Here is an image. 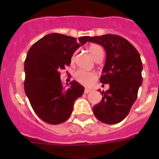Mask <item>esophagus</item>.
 I'll use <instances>...</instances> for the list:
<instances>
[{"mask_svg":"<svg viewBox=\"0 0 159 159\" xmlns=\"http://www.w3.org/2000/svg\"><path fill=\"white\" fill-rule=\"evenodd\" d=\"M91 92H92V90L88 89V88H85V90H84V93L85 94H88Z\"/></svg>","mask_w":159,"mask_h":159,"instance_id":"34e87169","label":"esophagus"}]
</instances>
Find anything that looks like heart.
<instances>
[{
    "instance_id": "heart-1",
    "label": "heart",
    "mask_w": 159,
    "mask_h": 159,
    "mask_svg": "<svg viewBox=\"0 0 159 159\" xmlns=\"http://www.w3.org/2000/svg\"><path fill=\"white\" fill-rule=\"evenodd\" d=\"M88 51L95 61H96L100 57H103V49L99 44H92L88 48ZM74 58H75V55L71 57V62L74 61ZM74 79L77 82L84 86H90L96 80L97 75L94 71L78 70L74 73Z\"/></svg>"
}]
</instances>
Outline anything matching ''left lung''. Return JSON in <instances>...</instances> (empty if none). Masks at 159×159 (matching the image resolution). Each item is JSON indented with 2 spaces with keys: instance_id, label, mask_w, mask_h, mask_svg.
Segmentation results:
<instances>
[{
  "instance_id": "left-lung-1",
  "label": "left lung",
  "mask_w": 159,
  "mask_h": 159,
  "mask_svg": "<svg viewBox=\"0 0 159 159\" xmlns=\"http://www.w3.org/2000/svg\"><path fill=\"white\" fill-rule=\"evenodd\" d=\"M89 40L102 45L106 51L100 82L110 85L105 92L99 90L102 98L94 106V115L102 123L116 124L127 116L142 85L139 53L128 40L118 35L93 36Z\"/></svg>"
}]
</instances>
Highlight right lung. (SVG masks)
<instances>
[{
  "label": "right lung",
  "instance_id": "1",
  "mask_svg": "<svg viewBox=\"0 0 159 159\" xmlns=\"http://www.w3.org/2000/svg\"><path fill=\"white\" fill-rule=\"evenodd\" d=\"M51 33L36 41L28 52L25 61V92L38 117L49 124H60L69 119L74 102L84 94V88L76 81L64 87L60 70L71 64L73 53L88 41Z\"/></svg>",
  "mask_w": 159,
  "mask_h": 159
}]
</instances>
